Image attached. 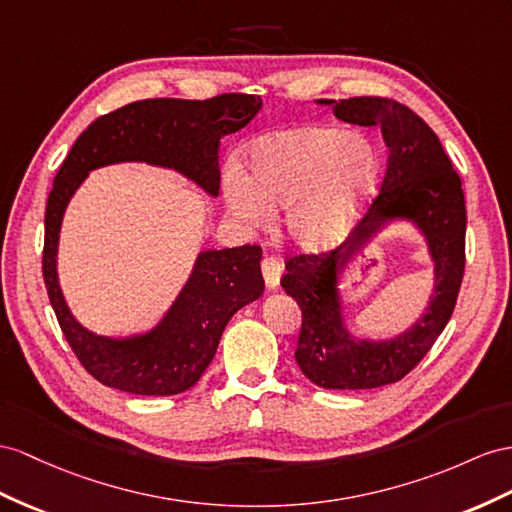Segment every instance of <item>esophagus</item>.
Wrapping results in <instances>:
<instances>
[{"instance_id": "obj_1", "label": "esophagus", "mask_w": 512, "mask_h": 512, "mask_svg": "<svg viewBox=\"0 0 512 512\" xmlns=\"http://www.w3.org/2000/svg\"><path fill=\"white\" fill-rule=\"evenodd\" d=\"M261 272H264V281L268 285V290H274V287H277L281 281V272H283L281 259L274 255L264 257V261H261Z\"/></svg>"}]
</instances>
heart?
Returning <instances> with one entry per match:
<instances>
[{"instance_id":"obj_1","label":"heart","mask_w":512,"mask_h":512,"mask_svg":"<svg viewBox=\"0 0 512 512\" xmlns=\"http://www.w3.org/2000/svg\"><path fill=\"white\" fill-rule=\"evenodd\" d=\"M244 177L229 170L231 212L253 227L270 222V209H287V227L305 246H324L355 218L378 177L372 140L344 127L305 123L270 131L246 147Z\"/></svg>"}]
</instances>
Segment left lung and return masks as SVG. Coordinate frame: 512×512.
I'll return each mask as SVG.
<instances>
[{
	"mask_svg": "<svg viewBox=\"0 0 512 512\" xmlns=\"http://www.w3.org/2000/svg\"><path fill=\"white\" fill-rule=\"evenodd\" d=\"M333 112L352 125L381 127L389 149L381 192L342 246L287 259L281 287L303 313L296 363L309 381L324 389H374L409 374L452 318L465 272V194L437 134L411 108L389 97H350L333 103ZM396 215L411 217L425 231L436 261V294L425 318L404 336L357 343L341 326L336 270L372 230Z\"/></svg>",
	"mask_w": 512,
	"mask_h": 512,
	"instance_id": "1",
	"label": "left lung"
}]
</instances>
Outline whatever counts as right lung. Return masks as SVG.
Wrapping results in <instances>:
<instances>
[{
  "instance_id": "right-lung-1",
  "label": "right lung",
  "mask_w": 512,
  "mask_h": 512,
  "mask_svg": "<svg viewBox=\"0 0 512 512\" xmlns=\"http://www.w3.org/2000/svg\"><path fill=\"white\" fill-rule=\"evenodd\" d=\"M259 110L261 99L244 93L203 101H134L90 123L62 162L45 207L43 279L64 337L99 383L136 396H175L190 389L212 363L233 313L264 292L261 246L201 253L166 318L151 333L119 342L86 331L64 303L56 274L64 207L90 170L114 162L175 168L216 196L218 140L246 127Z\"/></svg>"
}]
</instances>
